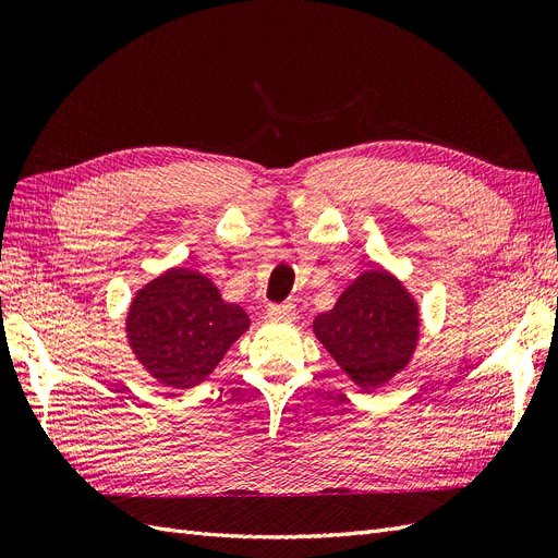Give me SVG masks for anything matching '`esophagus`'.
Listing matches in <instances>:
<instances>
[{"mask_svg":"<svg viewBox=\"0 0 558 558\" xmlns=\"http://www.w3.org/2000/svg\"><path fill=\"white\" fill-rule=\"evenodd\" d=\"M269 318H279V320H291L295 318V305L293 302H281V305H269L267 307Z\"/></svg>","mask_w":558,"mask_h":558,"instance_id":"esophagus-1","label":"esophagus"}]
</instances>
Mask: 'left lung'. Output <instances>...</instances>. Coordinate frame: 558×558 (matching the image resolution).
Instances as JSON below:
<instances>
[{
  "label": "left lung",
  "mask_w": 558,
  "mask_h": 558,
  "mask_svg": "<svg viewBox=\"0 0 558 558\" xmlns=\"http://www.w3.org/2000/svg\"><path fill=\"white\" fill-rule=\"evenodd\" d=\"M314 335L363 391L408 367L418 342V307L386 269H367L314 318Z\"/></svg>",
  "instance_id": "left-lung-1"
}]
</instances>
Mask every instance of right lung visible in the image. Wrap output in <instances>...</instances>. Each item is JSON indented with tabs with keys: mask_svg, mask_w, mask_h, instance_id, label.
<instances>
[{
	"mask_svg": "<svg viewBox=\"0 0 558 558\" xmlns=\"http://www.w3.org/2000/svg\"><path fill=\"white\" fill-rule=\"evenodd\" d=\"M248 324V314L226 302L211 279L172 267L132 298L125 332L150 377L191 388L214 373Z\"/></svg>",
	"mask_w": 558,
	"mask_h": 558,
	"instance_id": "right-lung-1",
	"label": "right lung"
}]
</instances>
